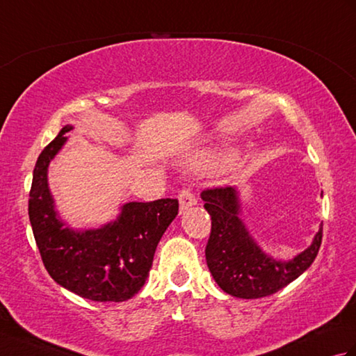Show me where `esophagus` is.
I'll return each instance as SVG.
<instances>
[{
    "mask_svg": "<svg viewBox=\"0 0 356 356\" xmlns=\"http://www.w3.org/2000/svg\"><path fill=\"white\" fill-rule=\"evenodd\" d=\"M179 205L180 213H185L188 208L197 205V199L194 197V194L188 190V188H184V190L179 193Z\"/></svg>",
    "mask_w": 356,
    "mask_h": 356,
    "instance_id": "esophagus-1",
    "label": "esophagus"
}]
</instances>
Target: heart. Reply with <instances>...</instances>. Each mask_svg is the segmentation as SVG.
Returning <instances> with one entry per match:
<instances>
[{
	"mask_svg": "<svg viewBox=\"0 0 356 356\" xmlns=\"http://www.w3.org/2000/svg\"><path fill=\"white\" fill-rule=\"evenodd\" d=\"M231 161V153L228 151H220V153H209V154H202L194 161L195 166H217V165H225Z\"/></svg>",
	"mask_w": 356,
	"mask_h": 356,
	"instance_id": "heart-1",
	"label": "heart"
}]
</instances>
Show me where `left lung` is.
<instances>
[{
	"instance_id": "1",
	"label": "left lung",
	"mask_w": 356,
	"mask_h": 356,
	"mask_svg": "<svg viewBox=\"0 0 356 356\" xmlns=\"http://www.w3.org/2000/svg\"><path fill=\"white\" fill-rule=\"evenodd\" d=\"M202 200L213 223L205 249L207 264L220 289L232 297L251 300L275 293L307 270L318 254L323 225L311 246L293 259L282 260L264 252L241 220L236 186L203 191Z\"/></svg>"
}]
</instances>
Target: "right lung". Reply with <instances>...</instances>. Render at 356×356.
<instances>
[{"label":"right lung","mask_w":356,"mask_h":356,"mask_svg":"<svg viewBox=\"0 0 356 356\" xmlns=\"http://www.w3.org/2000/svg\"><path fill=\"white\" fill-rule=\"evenodd\" d=\"M65 125L42 149L33 170L29 218L45 269L67 291L93 301H125L145 284L163 232L176 218L177 199L128 202L115 220L74 229L56 209L49 165L67 142Z\"/></svg>","instance_id":"1"}]
</instances>
